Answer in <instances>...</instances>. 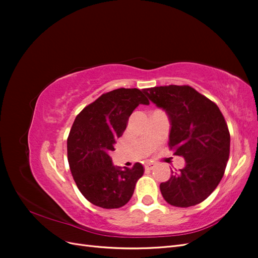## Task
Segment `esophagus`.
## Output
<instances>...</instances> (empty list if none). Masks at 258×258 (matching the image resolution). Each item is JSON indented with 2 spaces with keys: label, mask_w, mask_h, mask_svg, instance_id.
Masks as SVG:
<instances>
[{
  "label": "esophagus",
  "mask_w": 258,
  "mask_h": 258,
  "mask_svg": "<svg viewBox=\"0 0 258 258\" xmlns=\"http://www.w3.org/2000/svg\"><path fill=\"white\" fill-rule=\"evenodd\" d=\"M155 167H156V162H154V161L145 162V168L148 170H153Z\"/></svg>",
  "instance_id": "obj_1"
}]
</instances>
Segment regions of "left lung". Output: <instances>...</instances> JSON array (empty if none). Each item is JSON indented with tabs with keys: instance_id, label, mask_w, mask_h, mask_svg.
Listing matches in <instances>:
<instances>
[{
	"instance_id": "left-lung-1",
	"label": "left lung",
	"mask_w": 258,
	"mask_h": 258,
	"mask_svg": "<svg viewBox=\"0 0 258 258\" xmlns=\"http://www.w3.org/2000/svg\"><path fill=\"white\" fill-rule=\"evenodd\" d=\"M169 117V146L185 167L160 184L169 205L188 208L206 200L220 184L229 158L230 135L218 106L190 86L143 89Z\"/></svg>"
}]
</instances>
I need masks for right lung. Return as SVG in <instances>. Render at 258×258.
I'll return each instance as SVG.
<instances>
[{
    "label": "right lung",
    "mask_w": 258,
    "mask_h": 258,
    "mask_svg": "<svg viewBox=\"0 0 258 258\" xmlns=\"http://www.w3.org/2000/svg\"><path fill=\"white\" fill-rule=\"evenodd\" d=\"M139 104L148 105L150 101L137 88L103 93L76 116L70 131V169L83 196L97 207L117 209L126 205L144 173L141 163L121 169L113 165L110 156Z\"/></svg>",
    "instance_id": "right-lung-1"
}]
</instances>
